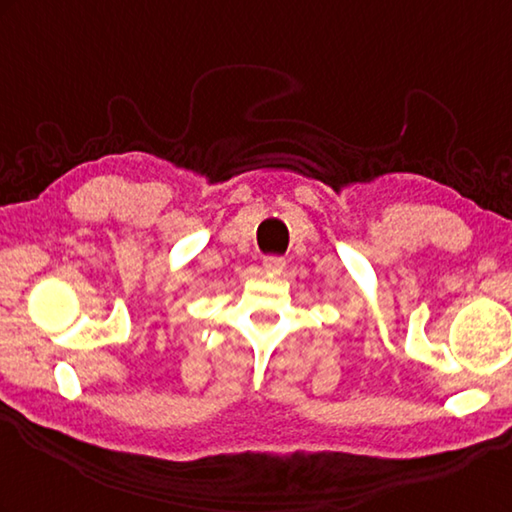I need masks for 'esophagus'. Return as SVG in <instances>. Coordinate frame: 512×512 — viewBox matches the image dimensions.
I'll list each match as a JSON object with an SVG mask.
<instances>
[{
    "label": "esophagus",
    "instance_id": "obj_1",
    "mask_svg": "<svg viewBox=\"0 0 512 512\" xmlns=\"http://www.w3.org/2000/svg\"><path fill=\"white\" fill-rule=\"evenodd\" d=\"M285 268V259L279 255H268L264 257V270L272 272V275H279V272Z\"/></svg>",
    "mask_w": 512,
    "mask_h": 512
}]
</instances>
